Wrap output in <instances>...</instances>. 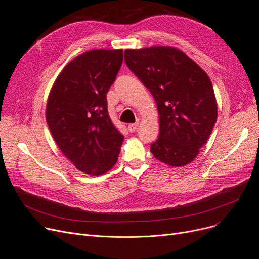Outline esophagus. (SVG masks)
I'll return each mask as SVG.
<instances>
[{"label": "esophagus", "mask_w": 259, "mask_h": 259, "mask_svg": "<svg viewBox=\"0 0 259 259\" xmlns=\"http://www.w3.org/2000/svg\"><path fill=\"white\" fill-rule=\"evenodd\" d=\"M138 127H139L138 122H135V124H130V125L128 126V130H129L130 132H134L135 130L138 129Z\"/></svg>", "instance_id": "1"}]
</instances>
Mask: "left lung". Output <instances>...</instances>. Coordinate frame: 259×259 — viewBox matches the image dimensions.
Masks as SVG:
<instances>
[{"label":"left lung","instance_id":"1","mask_svg":"<svg viewBox=\"0 0 259 259\" xmlns=\"http://www.w3.org/2000/svg\"><path fill=\"white\" fill-rule=\"evenodd\" d=\"M129 69L150 90L159 115L154 157L171 167L193 161L217 119L211 79L182 50L170 46L126 49Z\"/></svg>","mask_w":259,"mask_h":259}]
</instances>
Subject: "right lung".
Wrapping results in <instances>:
<instances>
[{"instance_id": "add662e5", "label": "right lung", "mask_w": 259, "mask_h": 259, "mask_svg": "<svg viewBox=\"0 0 259 259\" xmlns=\"http://www.w3.org/2000/svg\"><path fill=\"white\" fill-rule=\"evenodd\" d=\"M122 63V49H93L68 63L51 87L46 121L74 167L101 175L117 161L122 135L109 117L106 95Z\"/></svg>"}]
</instances>
